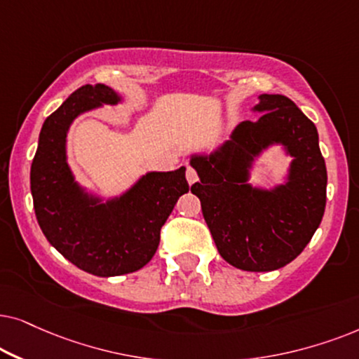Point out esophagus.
Returning <instances> with one entry per match:
<instances>
[{
	"label": "esophagus",
	"mask_w": 359,
	"mask_h": 359,
	"mask_svg": "<svg viewBox=\"0 0 359 359\" xmlns=\"http://www.w3.org/2000/svg\"><path fill=\"white\" fill-rule=\"evenodd\" d=\"M187 182L192 185V184H195L198 180V175H197V170L195 169H192V167H187Z\"/></svg>",
	"instance_id": "esophagus-1"
}]
</instances>
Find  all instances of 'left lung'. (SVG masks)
I'll return each instance as SVG.
<instances>
[{"label":"left lung","instance_id":"left-lung-1","mask_svg":"<svg viewBox=\"0 0 359 359\" xmlns=\"http://www.w3.org/2000/svg\"><path fill=\"white\" fill-rule=\"evenodd\" d=\"M256 121H243L210 154H194L200 182L192 194L219 256L243 271H276L294 261L312 240L327 203V167L315 124L284 95H259ZM283 145L293 157L284 184H249L262 150Z\"/></svg>","mask_w":359,"mask_h":359}]
</instances>
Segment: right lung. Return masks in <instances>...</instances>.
<instances>
[{"instance_id":"add662e5","label":"right lung","mask_w":359,"mask_h":359,"mask_svg":"<svg viewBox=\"0 0 359 359\" xmlns=\"http://www.w3.org/2000/svg\"><path fill=\"white\" fill-rule=\"evenodd\" d=\"M121 102L102 83L75 90L42 124L31 165L34 212L47 241L79 269L98 277L144 267L159 246L162 224L189 192L185 167L147 172L107 202L76 182L67 162L70 124L80 114Z\"/></svg>"}]
</instances>
